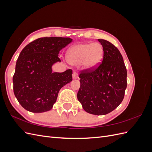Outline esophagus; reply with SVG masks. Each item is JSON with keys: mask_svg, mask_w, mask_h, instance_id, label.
Masks as SVG:
<instances>
[{"mask_svg": "<svg viewBox=\"0 0 152 152\" xmlns=\"http://www.w3.org/2000/svg\"><path fill=\"white\" fill-rule=\"evenodd\" d=\"M78 78V73L76 72H74L73 73V79H76Z\"/></svg>", "mask_w": 152, "mask_h": 152, "instance_id": "34e87169", "label": "esophagus"}]
</instances>
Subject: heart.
<instances>
[{"label":"heart","mask_w":152,"mask_h":152,"mask_svg":"<svg viewBox=\"0 0 152 152\" xmlns=\"http://www.w3.org/2000/svg\"><path fill=\"white\" fill-rule=\"evenodd\" d=\"M103 48L97 42L80 44L73 45L68 50L66 58L73 65L82 64L87 70L98 66L102 60Z\"/></svg>","instance_id":"heart-1"}]
</instances>
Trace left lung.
<instances>
[{
	"mask_svg": "<svg viewBox=\"0 0 152 152\" xmlns=\"http://www.w3.org/2000/svg\"><path fill=\"white\" fill-rule=\"evenodd\" d=\"M103 59L98 67L80 72L77 99L87 113L103 115L120 104L127 87V70L123 58L113 44L98 39Z\"/></svg>",
	"mask_w": 152,
	"mask_h": 152,
	"instance_id": "obj_1",
	"label": "left lung"
}]
</instances>
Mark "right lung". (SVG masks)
<instances>
[{
    "label": "right lung",
    "mask_w": 152,
    "mask_h": 152,
    "mask_svg": "<svg viewBox=\"0 0 152 152\" xmlns=\"http://www.w3.org/2000/svg\"><path fill=\"white\" fill-rule=\"evenodd\" d=\"M72 41L68 37L39 38L23 49L12 78L14 93L20 104L33 113L51 110L59 90L72 80V70L53 72L54 63L60 62L59 51Z\"/></svg>",
    "instance_id": "obj_1"
}]
</instances>
